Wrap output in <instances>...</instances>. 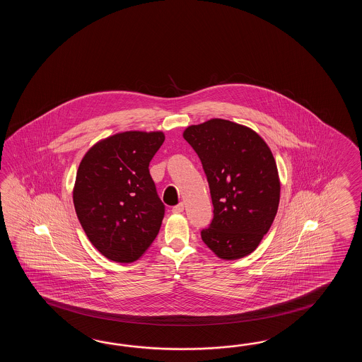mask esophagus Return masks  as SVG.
<instances>
[{"label":"esophagus","mask_w":362,"mask_h":362,"mask_svg":"<svg viewBox=\"0 0 362 362\" xmlns=\"http://www.w3.org/2000/svg\"><path fill=\"white\" fill-rule=\"evenodd\" d=\"M184 209V203H180L177 206H175V207L172 208V212H173V214H182Z\"/></svg>","instance_id":"esophagus-1"}]
</instances>
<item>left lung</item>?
Instances as JSON below:
<instances>
[{"label": "left lung", "mask_w": 362, "mask_h": 362, "mask_svg": "<svg viewBox=\"0 0 362 362\" xmlns=\"http://www.w3.org/2000/svg\"><path fill=\"white\" fill-rule=\"evenodd\" d=\"M207 176L214 220L202 239L223 260L254 252L277 215L281 181L267 142L251 128L211 119L184 131Z\"/></svg>", "instance_id": "8db88e82"}]
</instances>
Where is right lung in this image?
I'll list each match as a JSON object with an SVG mask.
<instances>
[{
  "instance_id": "add662e5",
  "label": "right lung",
  "mask_w": 362,
  "mask_h": 362,
  "mask_svg": "<svg viewBox=\"0 0 362 362\" xmlns=\"http://www.w3.org/2000/svg\"><path fill=\"white\" fill-rule=\"evenodd\" d=\"M164 139L160 131L116 133L80 162L74 206L85 234L108 260H139L159 233L164 204L148 164Z\"/></svg>"
}]
</instances>
